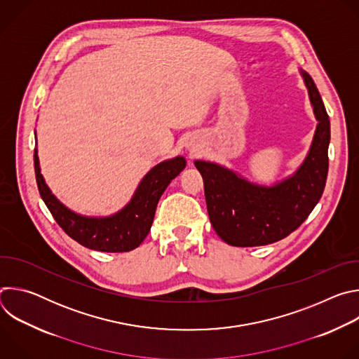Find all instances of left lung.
Segmentation results:
<instances>
[{
    "label": "left lung",
    "mask_w": 359,
    "mask_h": 359,
    "mask_svg": "<svg viewBox=\"0 0 359 359\" xmlns=\"http://www.w3.org/2000/svg\"><path fill=\"white\" fill-rule=\"evenodd\" d=\"M302 76L318 125L309 156L292 177L263 187L216 163H194L203 176L212 226L230 245H266L287 237L310 216L323 196L328 175L330 118L313 78L306 72Z\"/></svg>",
    "instance_id": "8db88e82"
}]
</instances>
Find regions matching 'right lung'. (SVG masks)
Masks as SVG:
<instances>
[{
	"label": "right lung",
	"instance_id": "1",
	"mask_svg": "<svg viewBox=\"0 0 359 359\" xmlns=\"http://www.w3.org/2000/svg\"><path fill=\"white\" fill-rule=\"evenodd\" d=\"M34 168L39 194L60 227L86 248L105 252H125L142 244L150 231L161 196L169 183L186 168L183 158H175L153 168L140 182L128 206L107 219H90L75 215L50 193L39 170L36 150Z\"/></svg>",
	"mask_w": 359,
	"mask_h": 359
}]
</instances>
